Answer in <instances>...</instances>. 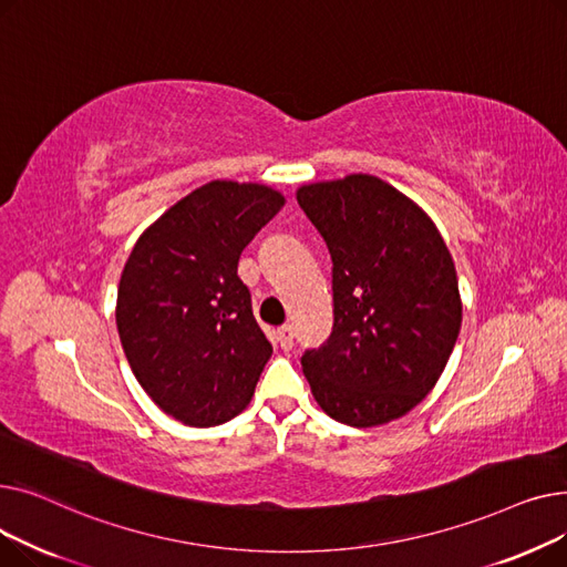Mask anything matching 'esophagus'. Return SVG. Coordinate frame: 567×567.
Here are the masks:
<instances>
[{"label":"esophagus","instance_id":"34e87169","mask_svg":"<svg viewBox=\"0 0 567 567\" xmlns=\"http://www.w3.org/2000/svg\"><path fill=\"white\" fill-rule=\"evenodd\" d=\"M278 342H280V347L285 349V351H289L291 347H293V329H291V326L289 323H285V326H280V329H278Z\"/></svg>","mask_w":567,"mask_h":567}]
</instances>
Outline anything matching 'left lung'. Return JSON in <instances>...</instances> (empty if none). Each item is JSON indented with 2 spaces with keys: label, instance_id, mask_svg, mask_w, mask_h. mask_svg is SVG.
<instances>
[{
  "label": "left lung",
  "instance_id": "obj_1",
  "mask_svg": "<svg viewBox=\"0 0 567 567\" xmlns=\"http://www.w3.org/2000/svg\"><path fill=\"white\" fill-rule=\"evenodd\" d=\"M333 261V331L301 365L317 404L374 427L419 404L462 326L453 257L406 195L370 174L296 193Z\"/></svg>",
  "mask_w": 567,
  "mask_h": 567
}]
</instances>
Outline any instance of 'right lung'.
<instances>
[{"label": "right lung", "instance_id": "right-lung-1", "mask_svg": "<svg viewBox=\"0 0 567 567\" xmlns=\"http://www.w3.org/2000/svg\"><path fill=\"white\" fill-rule=\"evenodd\" d=\"M282 204L259 184L212 182L148 227L124 266L116 329L128 365L184 425L214 427L241 413L271 359L236 271Z\"/></svg>", "mask_w": 567, "mask_h": 567}]
</instances>
